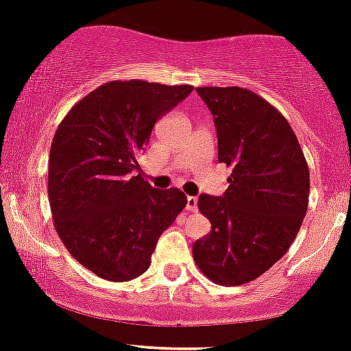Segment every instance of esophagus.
<instances>
[{
	"instance_id": "obj_1",
	"label": "esophagus",
	"mask_w": 351,
	"mask_h": 351,
	"mask_svg": "<svg viewBox=\"0 0 351 351\" xmlns=\"http://www.w3.org/2000/svg\"><path fill=\"white\" fill-rule=\"evenodd\" d=\"M187 210L189 212L197 210V199H195V197H192V195L187 197Z\"/></svg>"
}]
</instances>
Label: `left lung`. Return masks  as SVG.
<instances>
[{"instance_id":"left-lung-1","label":"left lung","mask_w":351,"mask_h":351,"mask_svg":"<svg viewBox=\"0 0 351 351\" xmlns=\"http://www.w3.org/2000/svg\"><path fill=\"white\" fill-rule=\"evenodd\" d=\"M195 90L214 116L219 162L232 174L222 197H199L212 227L192 255L208 280L243 285L297 237L308 207V165L289 121L263 97L237 86Z\"/></svg>"}]
</instances>
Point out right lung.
<instances>
[{
    "instance_id": "right-lung-1",
    "label": "right lung",
    "mask_w": 351,
    "mask_h": 351,
    "mask_svg": "<svg viewBox=\"0 0 351 351\" xmlns=\"http://www.w3.org/2000/svg\"><path fill=\"white\" fill-rule=\"evenodd\" d=\"M192 89L104 82L58 125L48 167L54 227L69 254L104 280L143 275L160 234L187 206L182 191L154 189L134 171L156 121Z\"/></svg>"
}]
</instances>
